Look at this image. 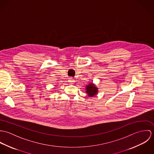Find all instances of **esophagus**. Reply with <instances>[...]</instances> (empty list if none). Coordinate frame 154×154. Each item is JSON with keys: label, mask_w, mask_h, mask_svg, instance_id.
<instances>
[{"label": "esophagus", "mask_w": 154, "mask_h": 154, "mask_svg": "<svg viewBox=\"0 0 154 154\" xmlns=\"http://www.w3.org/2000/svg\"><path fill=\"white\" fill-rule=\"evenodd\" d=\"M69 82H74V79L72 78H69Z\"/></svg>", "instance_id": "esophagus-1"}]
</instances>
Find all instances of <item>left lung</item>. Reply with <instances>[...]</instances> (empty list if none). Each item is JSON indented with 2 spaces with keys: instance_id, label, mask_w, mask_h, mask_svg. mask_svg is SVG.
I'll list each match as a JSON object with an SVG mask.
<instances>
[{
  "instance_id": "8db88e82",
  "label": "left lung",
  "mask_w": 154,
  "mask_h": 154,
  "mask_svg": "<svg viewBox=\"0 0 154 154\" xmlns=\"http://www.w3.org/2000/svg\"><path fill=\"white\" fill-rule=\"evenodd\" d=\"M86 92L89 97H94L98 92V88L94 84H90L86 86Z\"/></svg>"
}]
</instances>
